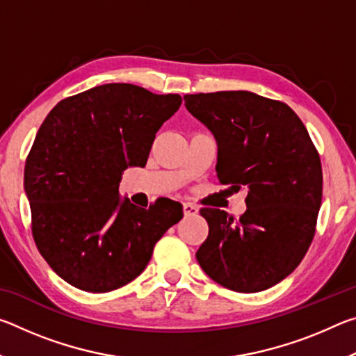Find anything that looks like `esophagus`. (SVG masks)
<instances>
[{"label":"esophagus","mask_w":356,"mask_h":356,"mask_svg":"<svg viewBox=\"0 0 356 356\" xmlns=\"http://www.w3.org/2000/svg\"><path fill=\"white\" fill-rule=\"evenodd\" d=\"M184 215L185 216H191V215H196L197 212H200V209H197L196 206H193V204L190 202H184Z\"/></svg>","instance_id":"obj_1"}]
</instances>
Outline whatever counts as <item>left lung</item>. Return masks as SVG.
<instances>
[{"label": "left lung", "mask_w": 356, "mask_h": 356, "mask_svg": "<svg viewBox=\"0 0 356 356\" xmlns=\"http://www.w3.org/2000/svg\"><path fill=\"white\" fill-rule=\"evenodd\" d=\"M185 108L218 144L216 177L246 191L238 220L201 209L209 236L196 259L220 286L261 292L291 275L316 232L322 165L291 106L250 91L184 95Z\"/></svg>", "instance_id": "obj_1"}]
</instances>
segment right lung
Instances as JSON below:
<instances>
[{
    "instance_id": "1",
    "label": "right lung",
    "mask_w": 356,
    "mask_h": 356,
    "mask_svg": "<svg viewBox=\"0 0 356 356\" xmlns=\"http://www.w3.org/2000/svg\"><path fill=\"white\" fill-rule=\"evenodd\" d=\"M179 94L110 83L72 95L48 113L25 165L33 237L53 272L86 292H110L143 273L161 236L182 220V204L149 209L120 197L130 166H146Z\"/></svg>"
}]
</instances>
